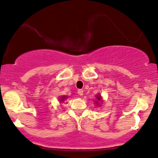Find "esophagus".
<instances>
[{
  "mask_svg": "<svg viewBox=\"0 0 158 158\" xmlns=\"http://www.w3.org/2000/svg\"><path fill=\"white\" fill-rule=\"evenodd\" d=\"M77 93L79 94V96H83V94H84V91H83V89H78V90H77Z\"/></svg>",
  "mask_w": 158,
  "mask_h": 158,
  "instance_id": "34e87169",
  "label": "esophagus"
}]
</instances>
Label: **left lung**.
I'll return each instance as SVG.
<instances>
[{
    "mask_svg": "<svg viewBox=\"0 0 158 158\" xmlns=\"http://www.w3.org/2000/svg\"><path fill=\"white\" fill-rule=\"evenodd\" d=\"M96 99H97L98 101H96V103H97V104H98V103H99L98 102H101V96H100V95L98 96V95H97V96H96Z\"/></svg>",
    "mask_w": 158,
    "mask_h": 158,
    "instance_id": "left-lung-1",
    "label": "left lung"
}]
</instances>
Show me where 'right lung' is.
<instances>
[{
	"label": "right lung",
	"instance_id": "1",
	"mask_svg": "<svg viewBox=\"0 0 158 158\" xmlns=\"http://www.w3.org/2000/svg\"><path fill=\"white\" fill-rule=\"evenodd\" d=\"M65 99H66V96H61V97H60V101L61 102L65 101Z\"/></svg>",
	"mask_w": 158,
	"mask_h": 158
}]
</instances>
